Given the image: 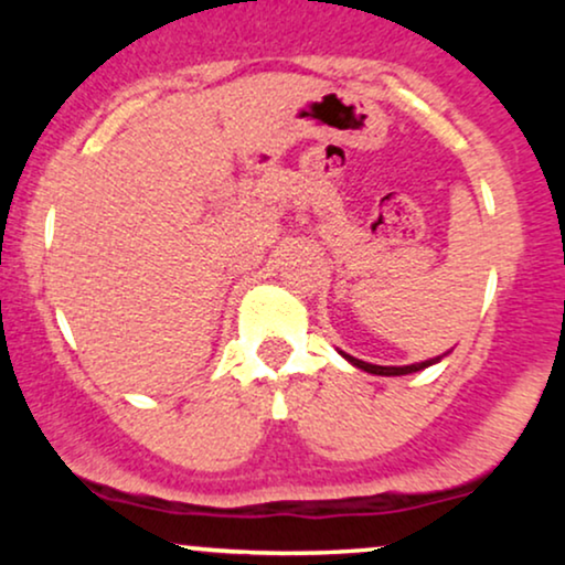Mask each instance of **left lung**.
<instances>
[{"mask_svg":"<svg viewBox=\"0 0 565 565\" xmlns=\"http://www.w3.org/2000/svg\"><path fill=\"white\" fill-rule=\"evenodd\" d=\"M340 355H342V359L348 361V364H353L355 369H361V372H366V374H377V377H404V374L423 372V369L433 366V364H438V361H440V359H446V355H449V353H444V355H436V359L419 361V364H408V366H380V364H366V361H361V359H353V355L342 353V350H340Z\"/></svg>","mask_w":565,"mask_h":565,"instance_id":"left-lung-1","label":"left lung"}]
</instances>
